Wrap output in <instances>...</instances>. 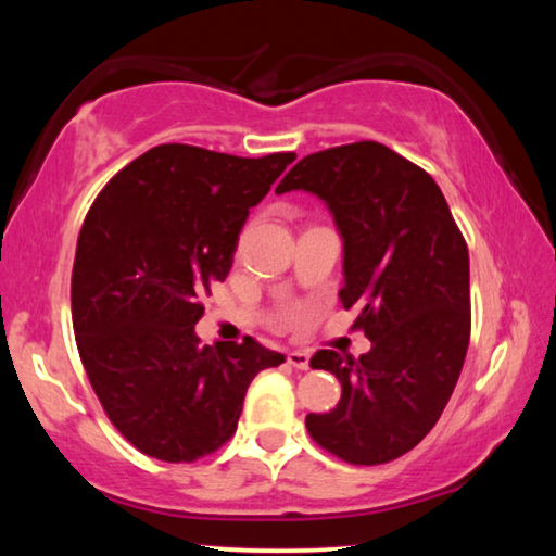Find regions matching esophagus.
Segmentation results:
<instances>
[{
	"mask_svg": "<svg viewBox=\"0 0 556 556\" xmlns=\"http://www.w3.org/2000/svg\"><path fill=\"white\" fill-rule=\"evenodd\" d=\"M287 361H289V365H294L296 370H308V363H312V355H308L306 351H289Z\"/></svg>",
	"mask_w": 556,
	"mask_h": 556,
	"instance_id": "obj_1",
	"label": "esophagus"
}]
</instances>
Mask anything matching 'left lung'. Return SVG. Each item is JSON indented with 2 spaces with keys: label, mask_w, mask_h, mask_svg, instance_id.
<instances>
[{
  "label": "left lung",
  "mask_w": 556,
  "mask_h": 556,
  "mask_svg": "<svg viewBox=\"0 0 556 556\" xmlns=\"http://www.w3.org/2000/svg\"><path fill=\"white\" fill-rule=\"evenodd\" d=\"M275 191H306L331 211L343 240L345 308L370 338L365 355L318 351L341 402L308 414L318 446L357 466L407 454L437 425L464 368L470 338L468 248L425 168L378 142L301 159Z\"/></svg>",
  "instance_id": "obj_1"
}]
</instances>
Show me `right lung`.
Returning <instances> with one entry per match:
<instances>
[{
	"mask_svg": "<svg viewBox=\"0 0 556 556\" xmlns=\"http://www.w3.org/2000/svg\"><path fill=\"white\" fill-rule=\"evenodd\" d=\"M294 159L162 144L92 203L73 265L75 343L110 421L142 454L168 464L213 454L238 429L255 375L285 363L255 338L201 345L193 328L250 208Z\"/></svg>",
	"mask_w": 556,
	"mask_h": 556,
	"instance_id": "add662e5",
	"label": "right lung"
}]
</instances>
